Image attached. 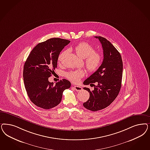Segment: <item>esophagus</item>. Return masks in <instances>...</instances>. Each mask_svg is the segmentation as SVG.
<instances>
[{
  "label": "esophagus",
  "mask_w": 150,
  "mask_h": 150,
  "mask_svg": "<svg viewBox=\"0 0 150 150\" xmlns=\"http://www.w3.org/2000/svg\"><path fill=\"white\" fill-rule=\"evenodd\" d=\"M74 89L76 91H81L82 90V88L81 86H74Z\"/></svg>",
  "instance_id": "34e87169"
}]
</instances>
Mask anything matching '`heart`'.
Segmentation results:
<instances>
[{"instance_id": "obj_1", "label": "heart", "mask_w": 150, "mask_h": 150, "mask_svg": "<svg viewBox=\"0 0 150 150\" xmlns=\"http://www.w3.org/2000/svg\"><path fill=\"white\" fill-rule=\"evenodd\" d=\"M74 50L78 56L81 58H85V63L88 70L90 72L97 71L100 66L103 60L102 53L95 51L94 48L86 42H82L74 47ZM66 51H63L58 56V62H61L62 58ZM84 75L82 70L72 71L66 73V77L74 83L79 82L81 78Z\"/></svg>"}]
</instances>
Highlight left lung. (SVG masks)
Wrapping results in <instances>:
<instances>
[{"instance_id": "obj_1", "label": "left lung", "mask_w": 150, "mask_h": 150, "mask_svg": "<svg viewBox=\"0 0 150 150\" xmlns=\"http://www.w3.org/2000/svg\"><path fill=\"white\" fill-rule=\"evenodd\" d=\"M95 38L102 44L103 61L97 71L83 82L84 85L97 83L92 91L88 88H83L90 94L83 106L93 111L105 108L115 99L120 91L123 69L121 55L111 42L101 36Z\"/></svg>"}]
</instances>
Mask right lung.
Here are the masks:
<instances>
[{"mask_svg":"<svg viewBox=\"0 0 150 150\" xmlns=\"http://www.w3.org/2000/svg\"><path fill=\"white\" fill-rule=\"evenodd\" d=\"M69 42L66 39H48L38 44L29 54L24 66V82L29 99L35 105L44 109L57 106L63 91L71 87V82L65 79L55 86L48 81L57 68L59 53Z\"/></svg>","mask_w":150,"mask_h":150,"instance_id":"obj_1","label":"right lung"}]
</instances>
